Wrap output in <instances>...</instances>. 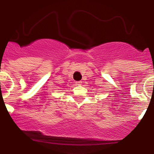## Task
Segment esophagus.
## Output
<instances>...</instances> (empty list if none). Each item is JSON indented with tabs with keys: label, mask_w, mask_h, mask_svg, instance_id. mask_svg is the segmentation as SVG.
<instances>
[{
	"label": "esophagus",
	"mask_w": 154,
	"mask_h": 154,
	"mask_svg": "<svg viewBox=\"0 0 154 154\" xmlns=\"http://www.w3.org/2000/svg\"><path fill=\"white\" fill-rule=\"evenodd\" d=\"M82 83V81H78V82H75V84L76 85H81Z\"/></svg>",
	"instance_id": "obj_1"
}]
</instances>
